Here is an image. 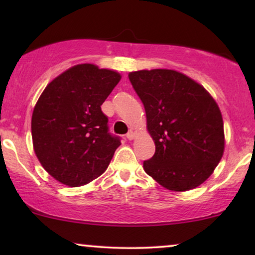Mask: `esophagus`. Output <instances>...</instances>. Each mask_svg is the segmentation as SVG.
<instances>
[{"mask_svg":"<svg viewBox=\"0 0 255 255\" xmlns=\"http://www.w3.org/2000/svg\"><path fill=\"white\" fill-rule=\"evenodd\" d=\"M134 134H135V131L133 130V128H131V130L127 133V138L128 139V140H132V139H134Z\"/></svg>","mask_w":255,"mask_h":255,"instance_id":"34e87169","label":"esophagus"}]
</instances>
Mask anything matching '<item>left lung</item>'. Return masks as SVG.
<instances>
[{"label": "left lung", "mask_w": 255, "mask_h": 255, "mask_svg": "<svg viewBox=\"0 0 255 255\" xmlns=\"http://www.w3.org/2000/svg\"><path fill=\"white\" fill-rule=\"evenodd\" d=\"M144 104L155 153L145 172L173 191L194 189L214 172L224 153V124L212 96L172 69L131 72Z\"/></svg>", "instance_id": "1"}]
</instances>
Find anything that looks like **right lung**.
<instances>
[{"mask_svg":"<svg viewBox=\"0 0 255 255\" xmlns=\"http://www.w3.org/2000/svg\"><path fill=\"white\" fill-rule=\"evenodd\" d=\"M121 75L92 64L76 65L44 89L33 109V148L45 170L80 187L108 168L121 138L111 134L101 106Z\"/></svg>","mask_w":255,"mask_h":255,"instance_id":"add662e5","label":"right lung"}]
</instances>
